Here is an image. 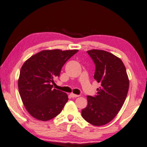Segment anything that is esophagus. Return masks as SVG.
Here are the masks:
<instances>
[{
    "mask_svg": "<svg viewBox=\"0 0 147 147\" xmlns=\"http://www.w3.org/2000/svg\"><path fill=\"white\" fill-rule=\"evenodd\" d=\"M70 96H71V98H77V97H78V95H76V94H73V93H71V94H70Z\"/></svg>",
    "mask_w": 147,
    "mask_h": 147,
    "instance_id": "1",
    "label": "esophagus"
}]
</instances>
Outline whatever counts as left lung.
<instances>
[{
    "instance_id": "8db88e82",
    "label": "left lung",
    "mask_w": 147,
    "mask_h": 147,
    "mask_svg": "<svg viewBox=\"0 0 147 147\" xmlns=\"http://www.w3.org/2000/svg\"><path fill=\"white\" fill-rule=\"evenodd\" d=\"M96 65L94 79L101 84L95 97L88 96V105L82 116L94 126L109 123L123 106L129 91V80L124 63L113 53L100 49L87 51Z\"/></svg>"
}]
</instances>
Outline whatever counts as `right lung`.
I'll use <instances>...</instances> for the list:
<instances>
[{"label": "right lung", "mask_w": 147, "mask_h": 147, "mask_svg": "<svg viewBox=\"0 0 147 147\" xmlns=\"http://www.w3.org/2000/svg\"><path fill=\"white\" fill-rule=\"evenodd\" d=\"M78 50H42L31 56L20 69L18 80L22 102L33 118L47 121L57 116L68 101L66 93L53 89L65 63Z\"/></svg>", "instance_id": "right-lung-1"}]
</instances>
